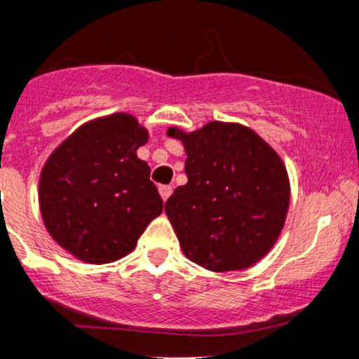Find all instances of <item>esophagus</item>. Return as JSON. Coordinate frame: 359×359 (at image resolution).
<instances>
[{
	"instance_id": "esophagus-1",
	"label": "esophagus",
	"mask_w": 359,
	"mask_h": 359,
	"mask_svg": "<svg viewBox=\"0 0 359 359\" xmlns=\"http://www.w3.org/2000/svg\"><path fill=\"white\" fill-rule=\"evenodd\" d=\"M172 186H159V195H161V198L164 200V202H166V200L170 198V195H172Z\"/></svg>"
}]
</instances>
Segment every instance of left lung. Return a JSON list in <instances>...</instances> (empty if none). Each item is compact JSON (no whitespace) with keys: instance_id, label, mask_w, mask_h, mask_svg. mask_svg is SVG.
Returning a JSON list of instances; mask_svg holds the SVG:
<instances>
[{"instance_id":"8db88e82","label":"left lung","mask_w":359,"mask_h":359,"mask_svg":"<svg viewBox=\"0 0 359 359\" xmlns=\"http://www.w3.org/2000/svg\"><path fill=\"white\" fill-rule=\"evenodd\" d=\"M186 149V186L164 210L184 255L209 271L246 269L273 248L285 223V164L255 130L209 122L195 133L170 127Z\"/></svg>"}]
</instances>
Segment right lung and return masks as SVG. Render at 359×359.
<instances>
[{"mask_svg": "<svg viewBox=\"0 0 359 359\" xmlns=\"http://www.w3.org/2000/svg\"><path fill=\"white\" fill-rule=\"evenodd\" d=\"M147 140L138 120L115 113L74 130L46 161L40 214L70 255L88 264L115 262L163 212L149 164L136 156Z\"/></svg>", "mask_w": 359, "mask_h": 359, "instance_id": "1", "label": "right lung"}]
</instances>
